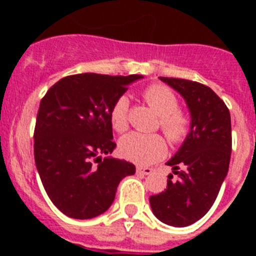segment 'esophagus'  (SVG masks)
Masks as SVG:
<instances>
[{
  "label": "esophagus",
  "instance_id": "obj_1",
  "mask_svg": "<svg viewBox=\"0 0 256 256\" xmlns=\"http://www.w3.org/2000/svg\"><path fill=\"white\" fill-rule=\"evenodd\" d=\"M136 172H137V174H140V176H150V174L152 173V168H148V166H137Z\"/></svg>",
  "mask_w": 256,
  "mask_h": 256
}]
</instances>
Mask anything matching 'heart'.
<instances>
[{
	"instance_id": "b5f03b06",
	"label": "heart",
	"mask_w": 256,
	"mask_h": 256,
	"mask_svg": "<svg viewBox=\"0 0 256 256\" xmlns=\"http://www.w3.org/2000/svg\"><path fill=\"white\" fill-rule=\"evenodd\" d=\"M144 101L159 114V126L169 142L178 144L186 140L191 128V120L178 108L177 96L162 84H151L144 91ZM110 123L114 130L123 133L130 126V101L128 97H118L112 104ZM122 156L140 165L158 162L166 154V142L160 134H144L132 132L124 136L119 142Z\"/></svg>"
}]
</instances>
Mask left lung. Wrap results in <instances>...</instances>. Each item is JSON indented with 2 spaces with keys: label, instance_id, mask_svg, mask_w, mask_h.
<instances>
[{
  "label": "left lung",
  "instance_id": "obj_1",
  "mask_svg": "<svg viewBox=\"0 0 256 256\" xmlns=\"http://www.w3.org/2000/svg\"><path fill=\"white\" fill-rule=\"evenodd\" d=\"M186 100L191 130L178 152L166 162V190L150 196L152 212L162 223L186 227L212 206L230 166L232 151L230 110L208 86L194 80L160 76ZM178 180H173L172 176Z\"/></svg>",
  "mask_w": 256,
  "mask_h": 256
}]
</instances>
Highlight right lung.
<instances>
[{"mask_svg": "<svg viewBox=\"0 0 256 256\" xmlns=\"http://www.w3.org/2000/svg\"><path fill=\"white\" fill-rule=\"evenodd\" d=\"M142 76L84 73L50 88L38 108L34 160L50 200L65 216L90 219L110 208L118 184L136 166L104 158L116 148L108 112L126 86Z\"/></svg>", "mask_w": 256, "mask_h": 256, "instance_id": "1", "label": "right lung"}]
</instances>
